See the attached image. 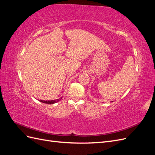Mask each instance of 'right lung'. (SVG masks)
Returning a JSON list of instances; mask_svg holds the SVG:
<instances>
[{
	"label": "right lung",
	"instance_id": "obj_1",
	"mask_svg": "<svg viewBox=\"0 0 155 155\" xmlns=\"http://www.w3.org/2000/svg\"><path fill=\"white\" fill-rule=\"evenodd\" d=\"M62 97H60L59 99L57 100H48V101H44V100H39V101L42 102V103H44V104H55V103L58 102L59 101H60V100H61Z\"/></svg>",
	"mask_w": 155,
	"mask_h": 155
}]
</instances>
